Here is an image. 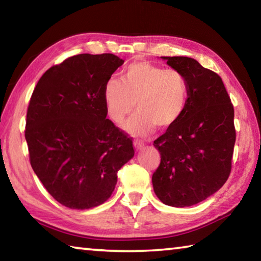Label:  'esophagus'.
Returning a JSON list of instances; mask_svg holds the SVG:
<instances>
[{"mask_svg":"<svg viewBox=\"0 0 261 261\" xmlns=\"http://www.w3.org/2000/svg\"><path fill=\"white\" fill-rule=\"evenodd\" d=\"M134 145H135V147H136L137 151H139V149H143L144 148V143L141 140H138V139L135 140Z\"/></svg>","mask_w":261,"mask_h":261,"instance_id":"obj_1","label":"esophagus"}]
</instances>
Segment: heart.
<instances>
[{"label":"heart","instance_id":"b5f03b06","mask_svg":"<svg viewBox=\"0 0 261 261\" xmlns=\"http://www.w3.org/2000/svg\"><path fill=\"white\" fill-rule=\"evenodd\" d=\"M109 117L122 123L135 109L124 129L135 136H145L155 125L167 129L177 122L189 101V86L184 74L148 62H136L123 70L121 81L110 78L103 88Z\"/></svg>","mask_w":261,"mask_h":261}]
</instances>
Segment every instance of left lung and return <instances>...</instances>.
I'll use <instances>...</instances> for the list:
<instances>
[{"instance_id":"1","label":"left lung","mask_w":261,"mask_h":261,"mask_svg":"<svg viewBox=\"0 0 261 261\" xmlns=\"http://www.w3.org/2000/svg\"><path fill=\"white\" fill-rule=\"evenodd\" d=\"M162 59L184 74L189 101L179 120L154 140L161 160L152 176L153 189L168 206H192L222 188L230 175L233 106L218 73L191 57Z\"/></svg>"}]
</instances>
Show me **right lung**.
<instances>
[{
    "label": "right lung",
    "instance_id": "add662e5",
    "mask_svg": "<svg viewBox=\"0 0 261 261\" xmlns=\"http://www.w3.org/2000/svg\"><path fill=\"white\" fill-rule=\"evenodd\" d=\"M123 62L114 54L71 56L42 74L30 99L31 166L48 193L71 210L103 204L135 154L131 137L106 118L103 88Z\"/></svg>",
    "mask_w": 261,
    "mask_h": 261
}]
</instances>
